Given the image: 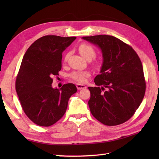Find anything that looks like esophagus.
Returning <instances> with one entry per match:
<instances>
[{
    "label": "esophagus",
    "instance_id": "esophagus-1",
    "mask_svg": "<svg viewBox=\"0 0 159 159\" xmlns=\"http://www.w3.org/2000/svg\"><path fill=\"white\" fill-rule=\"evenodd\" d=\"M76 88L78 90H82V89H85V88H86V86L85 85L80 84V83H77Z\"/></svg>",
    "mask_w": 159,
    "mask_h": 159
}]
</instances>
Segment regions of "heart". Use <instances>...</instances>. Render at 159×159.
Segmentation results:
<instances>
[{"mask_svg": "<svg viewBox=\"0 0 159 159\" xmlns=\"http://www.w3.org/2000/svg\"><path fill=\"white\" fill-rule=\"evenodd\" d=\"M79 51L80 55L86 60H90L95 56V50L92 45L88 43H81L79 47ZM69 57V53H67L64 56V61H66ZM90 73L87 71H76L72 72L70 76L72 79L76 80L77 82L83 83L86 80V79L89 77Z\"/></svg>", "mask_w": 159, "mask_h": 159, "instance_id": "1", "label": "heart"}]
</instances>
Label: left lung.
I'll return each instance as SVG.
<instances>
[{
    "label": "left lung",
    "mask_w": 159,
    "mask_h": 159,
    "mask_svg": "<svg viewBox=\"0 0 159 159\" xmlns=\"http://www.w3.org/2000/svg\"><path fill=\"white\" fill-rule=\"evenodd\" d=\"M83 39L97 45L103 57L97 87H88L91 114L106 125L127 121L140 105L146 90L143 67L130 45L114 36L98 35Z\"/></svg>",
    "instance_id": "1"
}]
</instances>
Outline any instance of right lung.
Masks as SVG:
<instances>
[{"label":"right lung","instance_id":"1","mask_svg":"<svg viewBox=\"0 0 159 159\" xmlns=\"http://www.w3.org/2000/svg\"><path fill=\"white\" fill-rule=\"evenodd\" d=\"M76 37L48 35L31 45L24 55L15 82V89L24 112L32 122L48 127L65 114L68 101L77 88L66 83L53 88L52 77L61 69L63 51Z\"/></svg>","mask_w":159,"mask_h":159}]
</instances>
